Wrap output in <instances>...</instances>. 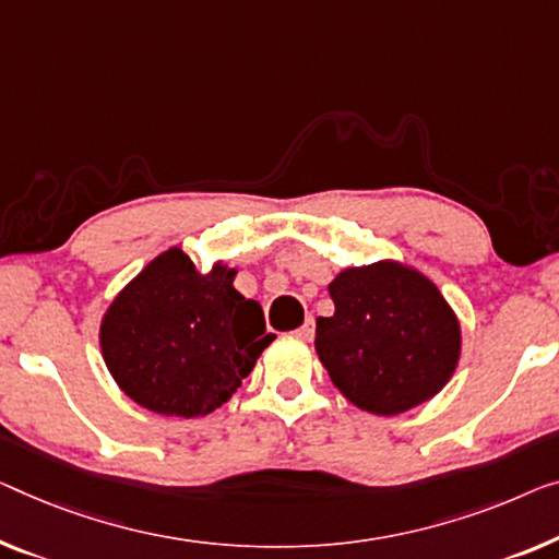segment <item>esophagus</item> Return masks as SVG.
Masks as SVG:
<instances>
[{
    "label": "esophagus",
    "instance_id": "obj_1",
    "mask_svg": "<svg viewBox=\"0 0 559 559\" xmlns=\"http://www.w3.org/2000/svg\"><path fill=\"white\" fill-rule=\"evenodd\" d=\"M313 331H316V323H313V319H306L304 326L296 331V336H298V338H304V341H311V338H313Z\"/></svg>",
    "mask_w": 559,
    "mask_h": 559
}]
</instances>
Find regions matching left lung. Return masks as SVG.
Segmentation results:
<instances>
[{"label": "left lung", "instance_id": "1", "mask_svg": "<svg viewBox=\"0 0 559 559\" xmlns=\"http://www.w3.org/2000/svg\"><path fill=\"white\" fill-rule=\"evenodd\" d=\"M336 311L316 319V354L341 394L379 416L437 396L460 364V319L424 273L396 261L341 271Z\"/></svg>", "mask_w": 559, "mask_h": 559}]
</instances>
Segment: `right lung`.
<instances>
[{
    "instance_id": "obj_1",
    "label": "right lung",
    "mask_w": 559,
    "mask_h": 559,
    "mask_svg": "<svg viewBox=\"0 0 559 559\" xmlns=\"http://www.w3.org/2000/svg\"><path fill=\"white\" fill-rule=\"evenodd\" d=\"M236 269L200 273L178 246L153 258L99 323V348L132 402L163 416H205L236 394L276 338L263 308L233 288Z\"/></svg>"
}]
</instances>
